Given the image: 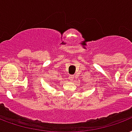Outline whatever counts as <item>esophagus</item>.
Returning <instances> with one entry per match:
<instances>
[{
  "label": "esophagus",
  "mask_w": 132,
  "mask_h": 132,
  "mask_svg": "<svg viewBox=\"0 0 132 132\" xmlns=\"http://www.w3.org/2000/svg\"><path fill=\"white\" fill-rule=\"evenodd\" d=\"M73 78H74V76H73V75H71V76H69V79L70 80H73Z\"/></svg>",
  "instance_id": "1"
}]
</instances>
